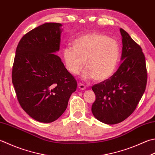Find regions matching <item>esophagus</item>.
Returning <instances> with one entry per match:
<instances>
[{"label": "esophagus", "mask_w": 155, "mask_h": 155, "mask_svg": "<svg viewBox=\"0 0 155 155\" xmlns=\"http://www.w3.org/2000/svg\"><path fill=\"white\" fill-rule=\"evenodd\" d=\"M86 87H87L85 84H84L83 83H78V88H79L81 90H84L86 89Z\"/></svg>", "instance_id": "obj_1"}]
</instances>
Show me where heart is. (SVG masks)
I'll list each match as a JSON object with an SVG mask.
<instances>
[{"label": "heart", "mask_w": 155, "mask_h": 155, "mask_svg": "<svg viewBox=\"0 0 155 155\" xmlns=\"http://www.w3.org/2000/svg\"><path fill=\"white\" fill-rule=\"evenodd\" d=\"M72 47L63 50V59L70 73L77 75L87 70L83 77L105 81L114 74L120 57V48L116 40L100 33H89L76 38Z\"/></svg>", "instance_id": "b5f03b06"}]
</instances>
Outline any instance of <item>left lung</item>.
Masks as SVG:
<instances>
[{"label": "left lung", "instance_id": "obj_1", "mask_svg": "<svg viewBox=\"0 0 155 155\" xmlns=\"http://www.w3.org/2000/svg\"><path fill=\"white\" fill-rule=\"evenodd\" d=\"M120 32L122 64L109 79L92 87L96 95L92 113L107 124L122 122L134 111L147 83L146 60L141 47L125 30L121 28Z\"/></svg>", "mask_w": 155, "mask_h": 155}]
</instances>
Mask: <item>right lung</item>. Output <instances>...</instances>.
Returning a JSON list of instances; mask_svg holds the SVG:
<instances>
[{
    "label": "right lung",
    "mask_w": 155,
    "mask_h": 155,
    "mask_svg": "<svg viewBox=\"0 0 155 155\" xmlns=\"http://www.w3.org/2000/svg\"><path fill=\"white\" fill-rule=\"evenodd\" d=\"M62 25L46 23L24 35L17 45L12 83L21 107L33 119L50 123L62 116L77 81L54 52Z\"/></svg>",
    "instance_id": "add662e5"
}]
</instances>
